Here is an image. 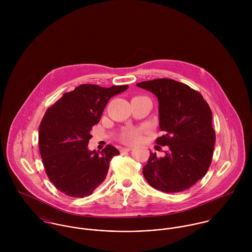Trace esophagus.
<instances>
[{
    "label": "esophagus",
    "mask_w": 252,
    "mask_h": 252,
    "mask_svg": "<svg viewBox=\"0 0 252 252\" xmlns=\"http://www.w3.org/2000/svg\"><path fill=\"white\" fill-rule=\"evenodd\" d=\"M133 148L131 146H127V147H121L120 148V151L123 152V151H131Z\"/></svg>",
    "instance_id": "obj_1"
}]
</instances>
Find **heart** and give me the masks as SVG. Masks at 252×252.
Instances as JSON below:
<instances>
[{
    "instance_id": "1",
    "label": "heart",
    "mask_w": 252,
    "mask_h": 252,
    "mask_svg": "<svg viewBox=\"0 0 252 252\" xmlns=\"http://www.w3.org/2000/svg\"><path fill=\"white\" fill-rule=\"evenodd\" d=\"M143 129L142 128H137V129H129L122 133L120 135V141L125 143V144H135L140 141L141 139V134H142Z\"/></svg>"
}]
</instances>
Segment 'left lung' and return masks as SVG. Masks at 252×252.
<instances>
[{
    "instance_id": "obj_1",
    "label": "left lung",
    "mask_w": 252,
    "mask_h": 252,
    "mask_svg": "<svg viewBox=\"0 0 252 252\" xmlns=\"http://www.w3.org/2000/svg\"><path fill=\"white\" fill-rule=\"evenodd\" d=\"M137 85L158 98L164 135L156 144L169 146L163 158L150 152L144 177L160 191H184L203 179L211 166L216 143L212 109L198 91L174 79L158 78Z\"/></svg>"
}]
</instances>
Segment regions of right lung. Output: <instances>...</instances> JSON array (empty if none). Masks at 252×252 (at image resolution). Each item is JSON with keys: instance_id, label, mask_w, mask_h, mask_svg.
I'll return each instance as SVG.
<instances>
[{"instance_id": "1", "label": "right lung", "mask_w": 252, "mask_h": 252, "mask_svg": "<svg viewBox=\"0 0 252 252\" xmlns=\"http://www.w3.org/2000/svg\"><path fill=\"white\" fill-rule=\"evenodd\" d=\"M127 88L81 84L45 111L38 128L39 152L48 179L62 193L83 198L106 179L109 162L119 151L110 144L99 152L89 151L90 131L108 100Z\"/></svg>"}]
</instances>
